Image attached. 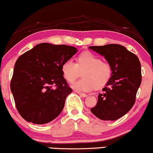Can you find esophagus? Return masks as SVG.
Wrapping results in <instances>:
<instances>
[{
  "instance_id": "34e87169",
  "label": "esophagus",
  "mask_w": 153,
  "mask_h": 153,
  "mask_svg": "<svg viewBox=\"0 0 153 153\" xmlns=\"http://www.w3.org/2000/svg\"><path fill=\"white\" fill-rule=\"evenodd\" d=\"M77 94H78L79 96H82V97H84V98L87 97V94H84V93H79V92H78V93H77Z\"/></svg>"
}]
</instances>
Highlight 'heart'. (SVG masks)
Masks as SVG:
<instances>
[{
    "mask_svg": "<svg viewBox=\"0 0 153 153\" xmlns=\"http://www.w3.org/2000/svg\"><path fill=\"white\" fill-rule=\"evenodd\" d=\"M63 76L68 82H73L82 73V78L72 84L73 89L78 92H88L94 88L102 89L111 78L112 66L109 62L90 52L81 53L76 58V63L66 60L62 66Z\"/></svg>",
    "mask_w": 153,
    "mask_h": 153,
    "instance_id": "1",
    "label": "heart"
}]
</instances>
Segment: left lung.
<instances>
[{
	"instance_id": "8db88e82",
	"label": "left lung",
	"mask_w": 153,
	"mask_h": 153,
	"mask_svg": "<svg viewBox=\"0 0 153 153\" xmlns=\"http://www.w3.org/2000/svg\"><path fill=\"white\" fill-rule=\"evenodd\" d=\"M104 56L113 68L110 81L99 94L97 104L91 111L103 120H115L132 108L141 83V63L138 57L119 44L90 46Z\"/></svg>"
}]
</instances>
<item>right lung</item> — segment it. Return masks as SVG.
<instances>
[{"mask_svg":"<svg viewBox=\"0 0 153 153\" xmlns=\"http://www.w3.org/2000/svg\"><path fill=\"white\" fill-rule=\"evenodd\" d=\"M76 53L73 46L42 43L18 58L10 89L17 110L26 121L45 124L62 112L72 92L62 66Z\"/></svg>","mask_w":153,"mask_h":153,"instance_id":"1","label":"right lung"}]
</instances>
